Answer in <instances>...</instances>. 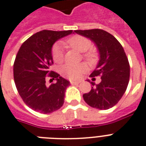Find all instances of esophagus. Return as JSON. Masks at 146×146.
<instances>
[{
    "label": "esophagus",
    "mask_w": 146,
    "mask_h": 146,
    "mask_svg": "<svg viewBox=\"0 0 146 146\" xmlns=\"http://www.w3.org/2000/svg\"><path fill=\"white\" fill-rule=\"evenodd\" d=\"M80 83L79 81H70L71 85H78V84Z\"/></svg>",
    "instance_id": "1"
}]
</instances>
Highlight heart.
Listing matches in <instances>:
<instances>
[{
	"label": "heart",
	"instance_id": "obj_1",
	"mask_svg": "<svg viewBox=\"0 0 146 146\" xmlns=\"http://www.w3.org/2000/svg\"><path fill=\"white\" fill-rule=\"evenodd\" d=\"M66 44L70 48H74L80 52H84L83 57L88 62L92 63L96 60L97 53L92 47V41L81 35H75L70 37L66 40ZM52 56L53 61L56 63H61L64 58V47L60 43H55L52 48ZM86 70V66L84 64H66L63 65L60 69V73L63 76L70 79H79L82 73Z\"/></svg>",
	"mask_w": 146,
	"mask_h": 146
}]
</instances>
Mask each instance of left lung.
I'll return each instance as SVG.
<instances>
[{
    "instance_id": "8db88e82",
    "label": "left lung",
    "mask_w": 146,
    "mask_h": 146,
    "mask_svg": "<svg viewBox=\"0 0 146 146\" xmlns=\"http://www.w3.org/2000/svg\"><path fill=\"white\" fill-rule=\"evenodd\" d=\"M76 34L91 39L100 52V61L90 76H100L101 82L84 94L87 104L98 110L112 108L121 100L130 79V64L124 48L112 34L101 29L76 30Z\"/></svg>"
}]
</instances>
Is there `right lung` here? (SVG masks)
<instances>
[{"label":"right lung","instance_id":"right-lung-1","mask_svg":"<svg viewBox=\"0 0 146 146\" xmlns=\"http://www.w3.org/2000/svg\"><path fill=\"white\" fill-rule=\"evenodd\" d=\"M72 33V30L41 31L25 40L18 51L13 64L15 86L24 103L36 112L48 114L64 104L70 82L50 70L53 64L52 47L58 39ZM47 77L56 82L47 86Z\"/></svg>","mask_w":146,"mask_h":146}]
</instances>
